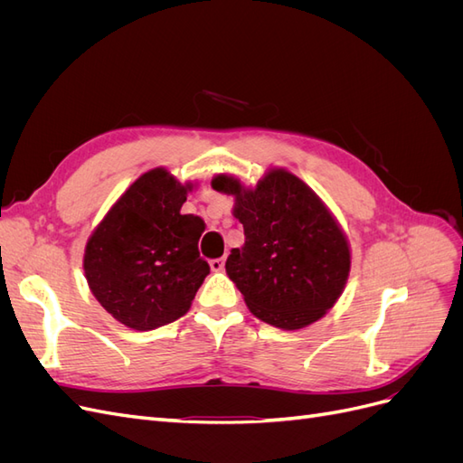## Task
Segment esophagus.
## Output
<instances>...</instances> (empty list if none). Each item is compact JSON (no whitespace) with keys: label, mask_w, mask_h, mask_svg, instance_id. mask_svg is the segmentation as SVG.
Wrapping results in <instances>:
<instances>
[{"label":"esophagus","mask_w":463,"mask_h":463,"mask_svg":"<svg viewBox=\"0 0 463 463\" xmlns=\"http://www.w3.org/2000/svg\"><path fill=\"white\" fill-rule=\"evenodd\" d=\"M223 264H226V259H213L210 260V269H213V272H222L223 270Z\"/></svg>","instance_id":"1"}]
</instances>
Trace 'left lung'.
I'll return each mask as SVG.
<instances>
[{
  "instance_id": "1",
  "label": "left lung",
  "mask_w": 463,
  "mask_h": 463,
  "mask_svg": "<svg viewBox=\"0 0 463 463\" xmlns=\"http://www.w3.org/2000/svg\"><path fill=\"white\" fill-rule=\"evenodd\" d=\"M213 189L232 194L243 223L245 245L232 249L226 272L249 311L282 330L325 317L345 288L352 250L318 194L284 167H270L255 187L218 174Z\"/></svg>"
}]
</instances>
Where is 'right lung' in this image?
I'll return each mask as SVG.
<instances>
[{"label": "right lung", "mask_w": 463, "mask_h": 463, "mask_svg": "<svg viewBox=\"0 0 463 463\" xmlns=\"http://www.w3.org/2000/svg\"><path fill=\"white\" fill-rule=\"evenodd\" d=\"M193 184L154 167L135 179L94 228L82 269L92 296L128 328L146 332L184 317L210 266L204 222L181 214Z\"/></svg>", "instance_id": "right-lung-1"}]
</instances>
